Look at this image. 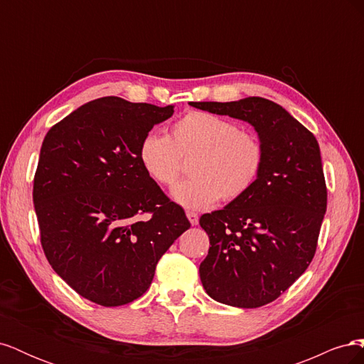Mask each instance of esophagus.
Segmentation results:
<instances>
[{"mask_svg": "<svg viewBox=\"0 0 364 364\" xmlns=\"http://www.w3.org/2000/svg\"><path fill=\"white\" fill-rule=\"evenodd\" d=\"M186 217H188L190 223H191L193 226H196L197 223H199V215H197L196 213H193V211H188V213H186Z\"/></svg>", "mask_w": 364, "mask_h": 364, "instance_id": "34e87169", "label": "esophagus"}]
</instances>
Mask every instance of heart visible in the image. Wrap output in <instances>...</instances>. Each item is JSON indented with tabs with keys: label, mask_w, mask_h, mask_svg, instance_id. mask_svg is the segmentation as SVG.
<instances>
[{
	"label": "heart",
	"mask_w": 364,
	"mask_h": 364,
	"mask_svg": "<svg viewBox=\"0 0 364 364\" xmlns=\"http://www.w3.org/2000/svg\"><path fill=\"white\" fill-rule=\"evenodd\" d=\"M193 154L191 178L173 190V199L188 209H205L220 199H240L257 182L264 162V149L255 134L203 111L179 118L170 136L149 132L138 147L141 167L162 186L176 183L182 158Z\"/></svg>",
	"instance_id": "b5f03b06"
}]
</instances>
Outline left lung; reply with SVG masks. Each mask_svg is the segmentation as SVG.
I'll list each match as a JSON object with an SVG mask.
<instances>
[{
	"mask_svg": "<svg viewBox=\"0 0 364 364\" xmlns=\"http://www.w3.org/2000/svg\"><path fill=\"white\" fill-rule=\"evenodd\" d=\"M190 106L246 121L262 144V168L252 188L199 222L209 237L199 267L206 293L230 306H262L314 257L326 211L321 149L310 130L267 98Z\"/></svg>",
	"mask_w": 364,
	"mask_h": 364,
	"instance_id": "left-lung-1",
	"label": "left lung"
}]
</instances>
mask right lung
<instances>
[{
	"label": "right lung",
	"instance_id": "add662e5",
	"mask_svg": "<svg viewBox=\"0 0 364 364\" xmlns=\"http://www.w3.org/2000/svg\"><path fill=\"white\" fill-rule=\"evenodd\" d=\"M173 112L171 105L103 97L43 138L33 182L42 249L87 301L118 306L138 299L161 257L191 226L138 158L142 136Z\"/></svg>",
	"mask_w": 364,
	"mask_h": 364
}]
</instances>
